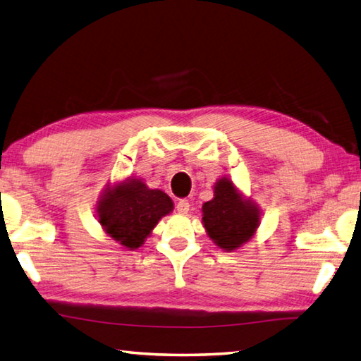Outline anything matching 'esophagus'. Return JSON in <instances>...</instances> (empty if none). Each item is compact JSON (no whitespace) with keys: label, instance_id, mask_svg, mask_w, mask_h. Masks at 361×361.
<instances>
[{"label":"esophagus","instance_id":"esophagus-1","mask_svg":"<svg viewBox=\"0 0 361 361\" xmlns=\"http://www.w3.org/2000/svg\"><path fill=\"white\" fill-rule=\"evenodd\" d=\"M176 210H178L179 213H182V215H185V213H188V210H190L188 200H180L178 204H176Z\"/></svg>","mask_w":361,"mask_h":361}]
</instances>
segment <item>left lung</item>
Masks as SVG:
<instances>
[{
    "mask_svg": "<svg viewBox=\"0 0 361 361\" xmlns=\"http://www.w3.org/2000/svg\"><path fill=\"white\" fill-rule=\"evenodd\" d=\"M262 210L231 178L221 176L213 185V197L202 205V226L215 245L233 252L251 241L260 226Z\"/></svg>",
    "mask_w": 361,
    "mask_h": 361,
    "instance_id": "1",
    "label": "left lung"
}]
</instances>
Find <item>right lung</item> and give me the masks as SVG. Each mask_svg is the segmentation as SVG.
<instances>
[{"instance_id": "add662e5", "label": "right lung", "mask_w": 361, "mask_h": 361, "mask_svg": "<svg viewBox=\"0 0 361 361\" xmlns=\"http://www.w3.org/2000/svg\"><path fill=\"white\" fill-rule=\"evenodd\" d=\"M173 209L174 202L165 191L149 188L142 179L126 178L107 183L94 205V216L121 249L135 251Z\"/></svg>"}]
</instances>
